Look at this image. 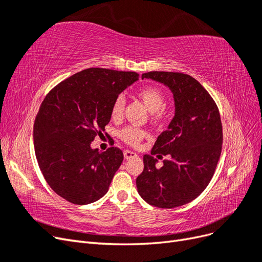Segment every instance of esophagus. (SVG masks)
Here are the masks:
<instances>
[{
    "label": "esophagus",
    "mask_w": 262,
    "mask_h": 262,
    "mask_svg": "<svg viewBox=\"0 0 262 262\" xmlns=\"http://www.w3.org/2000/svg\"><path fill=\"white\" fill-rule=\"evenodd\" d=\"M123 155H124V158L125 160H130V158H133V157H137L138 154L132 152V150H129V149H125L123 152Z\"/></svg>",
    "instance_id": "obj_1"
}]
</instances>
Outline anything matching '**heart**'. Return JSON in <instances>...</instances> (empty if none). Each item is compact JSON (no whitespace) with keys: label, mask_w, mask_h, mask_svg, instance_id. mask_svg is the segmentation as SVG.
Instances as JSON below:
<instances>
[{"label":"heart","mask_w":262,"mask_h":262,"mask_svg":"<svg viewBox=\"0 0 262 262\" xmlns=\"http://www.w3.org/2000/svg\"><path fill=\"white\" fill-rule=\"evenodd\" d=\"M137 96L143 102L144 106L148 109L150 120L154 122H162L165 120L167 113H166V95L162 89L154 85H146L140 89L137 93ZM125 106V99L123 96H118L113 102L110 115L114 120H119L122 118L123 110ZM119 138L124 143L131 146H137L140 142L146 136V132L142 129L133 128V126H125L119 131Z\"/></svg>","instance_id":"b5f03b06"}]
</instances>
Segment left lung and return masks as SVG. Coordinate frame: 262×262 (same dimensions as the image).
Listing matches in <instances>:
<instances>
[{
  "instance_id": "left-lung-1",
  "label": "left lung",
  "mask_w": 262,
  "mask_h": 262,
  "mask_svg": "<svg viewBox=\"0 0 262 262\" xmlns=\"http://www.w3.org/2000/svg\"><path fill=\"white\" fill-rule=\"evenodd\" d=\"M143 78L169 87L175 116L158 136L150 155L143 156L138 192L156 208H177L200 195L215 171L223 143L219 108L207 90L188 74L152 71L142 74ZM153 155L172 158L157 169Z\"/></svg>"
}]
</instances>
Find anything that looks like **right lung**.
<instances>
[{
    "label": "right lung",
    "instance_id": "1",
    "mask_svg": "<svg viewBox=\"0 0 262 262\" xmlns=\"http://www.w3.org/2000/svg\"><path fill=\"white\" fill-rule=\"evenodd\" d=\"M139 80L136 72L91 68L62 81L47 94L34 124L36 158L53 191L83 205L104 196L123 153L91 143L105 131L113 102Z\"/></svg>",
    "mask_w": 262,
    "mask_h": 262
}]
</instances>
